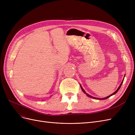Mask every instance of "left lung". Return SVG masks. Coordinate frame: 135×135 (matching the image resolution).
I'll use <instances>...</instances> for the list:
<instances>
[{
	"label": "left lung",
	"mask_w": 135,
	"mask_h": 135,
	"mask_svg": "<svg viewBox=\"0 0 135 135\" xmlns=\"http://www.w3.org/2000/svg\"><path fill=\"white\" fill-rule=\"evenodd\" d=\"M123 80H124V79H123V80H122V83H120V85L119 86V87H118V88L117 89V91H115L113 93H112V95H109V96H108V97H104V98H97V97H93V96H91V95H88V93H87L86 92H85V91L83 89V88H82V87L80 85V88H81V90H82V91L85 94V95H86L88 97H91V98H92V99H96V100H105V99H108L109 97H110V96H113V95H115V94L119 91V89H120V87H121V85H122V83H123Z\"/></svg>",
	"instance_id": "1"
}]
</instances>
